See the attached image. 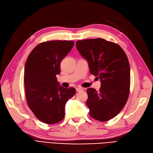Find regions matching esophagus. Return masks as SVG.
Here are the masks:
<instances>
[{
  "label": "esophagus",
  "mask_w": 153,
  "mask_h": 153,
  "mask_svg": "<svg viewBox=\"0 0 153 153\" xmlns=\"http://www.w3.org/2000/svg\"><path fill=\"white\" fill-rule=\"evenodd\" d=\"M83 91V88H82L81 87L76 88V91L77 92H79V91Z\"/></svg>",
  "instance_id": "esophagus-1"
}]
</instances>
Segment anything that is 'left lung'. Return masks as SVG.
<instances>
[{
  "instance_id": "8db88e82",
  "label": "left lung",
  "mask_w": 153,
  "mask_h": 153,
  "mask_svg": "<svg viewBox=\"0 0 153 153\" xmlns=\"http://www.w3.org/2000/svg\"><path fill=\"white\" fill-rule=\"evenodd\" d=\"M76 44L81 56L88 61L90 73L101 81L98 91L92 88L86 90L89 114L98 121H109L119 114L128 98V59L117 44L103 39L79 40Z\"/></svg>"
}]
</instances>
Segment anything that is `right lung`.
<instances>
[{"mask_svg": "<svg viewBox=\"0 0 153 153\" xmlns=\"http://www.w3.org/2000/svg\"><path fill=\"white\" fill-rule=\"evenodd\" d=\"M74 44L73 41H50L39 44L28 55L24 71L27 104L39 120L55 124L65 117L66 102L74 88L59 86L56 75L60 63Z\"/></svg>", "mask_w": 153, "mask_h": 153, "instance_id": "obj_1", "label": "right lung"}]
</instances>
